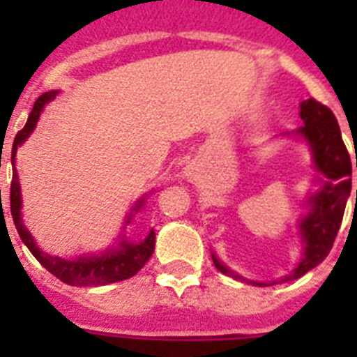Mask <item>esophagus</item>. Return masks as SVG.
Listing matches in <instances>:
<instances>
[{
	"mask_svg": "<svg viewBox=\"0 0 357 357\" xmlns=\"http://www.w3.org/2000/svg\"><path fill=\"white\" fill-rule=\"evenodd\" d=\"M195 172H196L195 165H187V167L183 168V176H185V178H192V176H195Z\"/></svg>",
	"mask_w": 357,
	"mask_h": 357,
	"instance_id": "obj_1",
	"label": "esophagus"
}]
</instances>
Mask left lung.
Here are the masks:
<instances>
[{"mask_svg": "<svg viewBox=\"0 0 357 357\" xmlns=\"http://www.w3.org/2000/svg\"><path fill=\"white\" fill-rule=\"evenodd\" d=\"M300 119L304 126L287 135L305 142L317 172L315 183L319 185V189L311 192L310 198L305 200L307 211L302 215L298 222L302 257L298 265L294 266L287 276L280 278L276 282H254L224 265L217 254H211L213 263L218 271L226 276H231L234 280H241L257 287H268L276 283L298 280L305 272H310L311 268H315L319 263L326 259V255L333 246V241L337 237V231L343 222L347 200L352 190V161L341 137L337 119L326 105L310 98L300 103Z\"/></svg>", "mask_w": 357, "mask_h": 357, "instance_id": "8db88e82", "label": "left lung"}]
</instances>
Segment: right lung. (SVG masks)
I'll list each match as a JSON object with an SVG mask.
<instances>
[{
	"mask_svg": "<svg viewBox=\"0 0 357 357\" xmlns=\"http://www.w3.org/2000/svg\"><path fill=\"white\" fill-rule=\"evenodd\" d=\"M59 91L44 92L33 105L27 123L24 129L16 135L13 144V183H10V213H13L14 226L18 229V235L22 238V243L29 248V252L35 255L38 263H40L46 271H50L55 278H59L61 282L74 285V287H98V285H109V283L122 282L128 278L135 276L137 272L146 265V261L150 259L155 248V231L150 229V234L146 235L140 243H135L131 238H128L123 234L119 235L116 243L113 246H109L103 252L98 254H83L77 257H59V255H52L42 252L40 246L35 243L33 235L29 234V229L25 228L24 218H22V189H20L18 174H16V150L18 146H22L25 140L29 139V135L35 131L36 122L40 120V114L44 111L47 103L55 100ZM146 200V195L140 196L139 200L135 202V206L131 207L123 229L126 226L131 224L133 217L142 209Z\"/></svg>",
	"mask_w": 357,
	"mask_h": 357,
	"instance_id": "right-lung-1",
	"label": "right lung"
}]
</instances>
